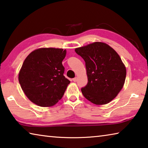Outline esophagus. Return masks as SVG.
I'll list each match as a JSON object with an SVG mask.
<instances>
[{"instance_id":"esophagus-1","label":"esophagus","mask_w":148,"mask_h":148,"mask_svg":"<svg viewBox=\"0 0 148 148\" xmlns=\"http://www.w3.org/2000/svg\"><path fill=\"white\" fill-rule=\"evenodd\" d=\"M72 80H73V81L74 82H76V81H77V77H74L73 79H72Z\"/></svg>"}]
</instances>
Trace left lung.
Instances as JSON below:
<instances>
[{"instance_id": "obj_1", "label": "left lung", "mask_w": 148, "mask_h": 148, "mask_svg": "<svg viewBox=\"0 0 148 148\" xmlns=\"http://www.w3.org/2000/svg\"><path fill=\"white\" fill-rule=\"evenodd\" d=\"M86 62L88 82L82 88L85 98L97 105L106 104L123 87L126 68L117 52L103 42H96L75 49Z\"/></svg>"}]
</instances>
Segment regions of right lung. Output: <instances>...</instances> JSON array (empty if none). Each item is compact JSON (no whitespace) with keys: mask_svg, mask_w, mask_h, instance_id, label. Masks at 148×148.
<instances>
[{"mask_svg":"<svg viewBox=\"0 0 148 148\" xmlns=\"http://www.w3.org/2000/svg\"><path fill=\"white\" fill-rule=\"evenodd\" d=\"M66 51L59 48H40L25 60L19 73L21 89L30 101L42 107H49L62 99L71 83L63 75L62 61Z\"/></svg>","mask_w":148,"mask_h":148,"instance_id":"add662e5","label":"right lung"}]
</instances>
